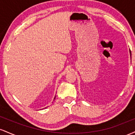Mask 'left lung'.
<instances>
[{
  "label": "left lung",
  "mask_w": 135,
  "mask_h": 135,
  "mask_svg": "<svg viewBox=\"0 0 135 135\" xmlns=\"http://www.w3.org/2000/svg\"><path fill=\"white\" fill-rule=\"evenodd\" d=\"M129 52H130V55H131V51H130V50H129Z\"/></svg>",
  "instance_id": "left-lung-1"
}]
</instances>
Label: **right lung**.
Masks as SVG:
<instances>
[{
  "mask_svg": "<svg viewBox=\"0 0 135 135\" xmlns=\"http://www.w3.org/2000/svg\"><path fill=\"white\" fill-rule=\"evenodd\" d=\"M55 98H56V96H55V98H54V100H55Z\"/></svg>",
  "mask_w": 135,
  "mask_h": 135,
  "instance_id": "1",
  "label": "right lung"
}]
</instances>
